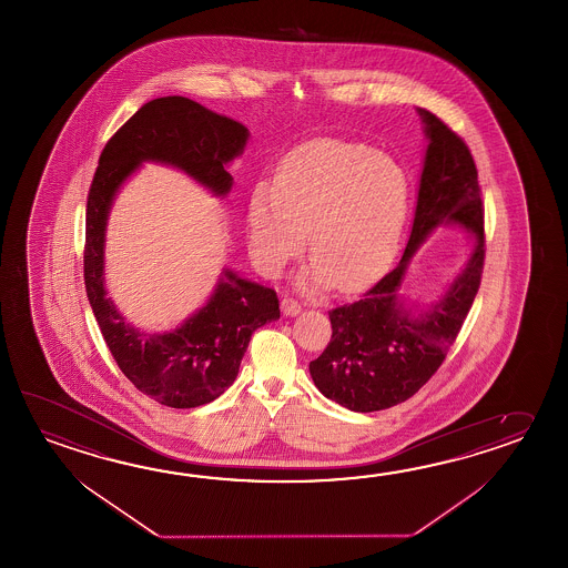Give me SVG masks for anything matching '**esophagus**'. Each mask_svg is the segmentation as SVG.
<instances>
[{
    "mask_svg": "<svg viewBox=\"0 0 568 568\" xmlns=\"http://www.w3.org/2000/svg\"><path fill=\"white\" fill-rule=\"evenodd\" d=\"M281 310L285 315H297V313L302 312V305L295 302L293 297H283V302H281Z\"/></svg>",
    "mask_w": 568,
    "mask_h": 568,
    "instance_id": "obj_1",
    "label": "esophagus"
}]
</instances>
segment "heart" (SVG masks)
<instances>
[{"label":"heart","instance_id":"obj_1","mask_svg":"<svg viewBox=\"0 0 568 568\" xmlns=\"http://www.w3.org/2000/svg\"><path fill=\"white\" fill-rule=\"evenodd\" d=\"M408 210V175L393 155L364 143L320 140L291 151L273 185L248 197V251L278 275L307 241V290L356 291L383 273L398 246Z\"/></svg>","mask_w":568,"mask_h":568}]
</instances>
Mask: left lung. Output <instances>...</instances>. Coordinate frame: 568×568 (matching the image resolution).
I'll return each mask as SVG.
<instances>
[{
	"label": "left lung",
	"mask_w": 568,
	"mask_h": 568,
	"mask_svg": "<svg viewBox=\"0 0 568 568\" xmlns=\"http://www.w3.org/2000/svg\"><path fill=\"white\" fill-rule=\"evenodd\" d=\"M420 115L427 125V158L403 258L358 302L329 312L332 339L322 356L310 362L320 393L356 413L400 405L430 381L462 332L481 285L486 231L474 155L464 138L439 116L427 109H420ZM440 221H457L474 230L478 243L448 295L415 318L397 305L395 293L409 256Z\"/></svg>",
	"instance_id": "left-lung-1"
}]
</instances>
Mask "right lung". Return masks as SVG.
Returning a JSON list of instances; mask_svg holds the SVG:
<instances>
[{"label": "right lung", "mask_w": 568, "mask_h": 568, "mask_svg": "<svg viewBox=\"0 0 568 568\" xmlns=\"http://www.w3.org/2000/svg\"><path fill=\"white\" fill-rule=\"evenodd\" d=\"M248 131L185 97H160L143 104L106 141L87 197L84 287L116 366L129 383L155 403L194 408L219 398L236 378L256 327L278 317L275 290L224 273L214 295L172 334L133 329L104 297V224L119 185L145 160L172 163L212 187L231 190L224 165L234 160Z\"/></svg>", "instance_id": "right-lung-1"}]
</instances>
